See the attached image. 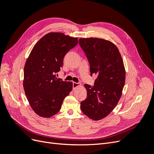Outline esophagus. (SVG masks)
Here are the masks:
<instances>
[{
	"mask_svg": "<svg viewBox=\"0 0 154 154\" xmlns=\"http://www.w3.org/2000/svg\"><path fill=\"white\" fill-rule=\"evenodd\" d=\"M81 84L80 83H76V82H73L72 83V88L73 89H75V88L79 86H80Z\"/></svg>",
	"mask_w": 154,
	"mask_h": 154,
	"instance_id": "34e87169",
	"label": "esophagus"
}]
</instances>
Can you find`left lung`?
I'll return each mask as SVG.
<instances>
[{"mask_svg":"<svg viewBox=\"0 0 154 154\" xmlns=\"http://www.w3.org/2000/svg\"><path fill=\"white\" fill-rule=\"evenodd\" d=\"M79 44L89 62L91 76H97L92 87L85 85L87 96L80 103L81 110L89 118L100 120L113 110L122 96L125 82L123 61L110 41L80 38Z\"/></svg>","mask_w":154,"mask_h":154,"instance_id":"left-lung-1","label":"left lung"}]
</instances>
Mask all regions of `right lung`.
<instances>
[{"mask_svg": "<svg viewBox=\"0 0 154 154\" xmlns=\"http://www.w3.org/2000/svg\"><path fill=\"white\" fill-rule=\"evenodd\" d=\"M78 43V38L49 32L35 44L27 59L23 85L32 109L41 117L58 112L72 89L71 82L57 78L56 74L63 66L65 55Z\"/></svg>", "mask_w": 154, "mask_h": 154, "instance_id": "right-lung-1", "label": "right lung"}]
</instances>
